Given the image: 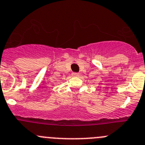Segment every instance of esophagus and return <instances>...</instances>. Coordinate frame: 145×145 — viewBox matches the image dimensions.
Listing matches in <instances>:
<instances>
[{
  "mask_svg": "<svg viewBox=\"0 0 145 145\" xmlns=\"http://www.w3.org/2000/svg\"><path fill=\"white\" fill-rule=\"evenodd\" d=\"M72 76H79L80 74L78 73V72H72Z\"/></svg>",
  "mask_w": 145,
  "mask_h": 145,
  "instance_id": "obj_1",
  "label": "esophagus"
}]
</instances>
